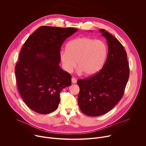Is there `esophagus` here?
I'll return each instance as SVG.
<instances>
[{
    "instance_id": "esophagus-1",
    "label": "esophagus",
    "mask_w": 146,
    "mask_h": 146,
    "mask_svg": "<svg viewBox=\"0 0 146 146\" xmlns=\"http://www.w3.org/2000/svg\"><path fill=\"white\" fill-rule=\"evenodd\" d=\"M76 82H77V80L74 77L72 78V82L73 84H75V83H76Z\"/></svg>"
}]
</instances>
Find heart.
Instances as JSON below:
<instances>
[{
  "mask_svg": "<svg viewBox=\"0 0 146 146\" xmlns=\"http://www.w3.org/2000/svg\"><path fill=\"white\" fill-rule=\"evenodd\" d=\"M107 53V46L103 41L83 37L70 41L66 50L60 51L59 58L66 72L70 73L77 63L79 73L84 72L91 76L101 69Z\"/></svg>",
  "mask_w": 146,
  "mask_h": 146,
  "instance_id": "1",
  "label": "heart"
}]
</instances>
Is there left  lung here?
I'll return each mask as SVG.
<instances>
[{
	"label": "left lung",
	"mask_w": 146,
	"mask_h": 146,
	"mask_svg": "<svg viewBox=\"0 0 146 146\" xmlns=\"http://www.w3.org/2000/svg\"><path fill=\"white\" fill-rule=\"evenodd\" d=\"M99 32L106 38L109 47L105 64L94 76L77 82L80 87L79 108L91 117L105 114L117 105L123 95L129 76L127 52L123 46L105 29H100Z\"/></svg>",
	"instance_id": "left-lung-1"
}]
</instances>
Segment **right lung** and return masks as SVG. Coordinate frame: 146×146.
Segmentation results:
<instances>
[{"label": "right lung", "mask_w": 146, "mask_h": 146, "mask_svg": "<svg viewBox=\"0 0 146 146\" xmlns=\"http://www.w3.org/2000/svg\"><path fill=\"white\" fill-rule=\"evenodd\" d=\"M77 31L41 27L23 46L15 69L17 84L24 102L33 111L42 114L55 111L60 92L71 86V76L59 65V52L66 38Z\"/></svg>", "instance_id": "add662e5"}]
</instances>
